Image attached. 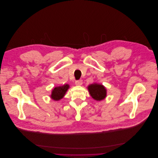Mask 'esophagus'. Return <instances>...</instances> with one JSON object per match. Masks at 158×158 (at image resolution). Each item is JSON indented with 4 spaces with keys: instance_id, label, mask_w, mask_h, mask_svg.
I'll return each instance as SVG.
<instances>
[{
    "instance_id": "1",
    "label": "esophagus",
    "mask_w": 158,
    "mask_h": 158,
    "mask_svg": "<svg viewBox=\"0 0 158 158\" xmlns=\"http://www.w3.org/2000/svg\"><path fill=\"white\" fill-rule=\"evenodd\" d=\"M82 84H83V81H82V80H81L75 81V85H76L77 86H80V85H81Z\"/></svg>"
}]
</instances>
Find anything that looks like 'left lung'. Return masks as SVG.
I'll return each mask as SVG.
<instances>
[{
    "label": "left lung",
    "mask_w": 158,
    "mask_h": 158,
    "mask_svg": "<svg viewBox=\"0 0 158 158\" xmlns=\"http://www.w3.org/2000/svg\"><path fill=\"white\" fill-rule=\"evenodd\" d=\"M90 96L96 101H102L106 97V88L102 84L94 83L87 87Z\"/></svg>",
    "instance_id": "obj_1"
}]
</instances>
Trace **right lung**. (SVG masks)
I'll list each match as a JSON object with an SVG mask.
<instances>
[{
  "label": "right lung",
  "mask_w": 158,
  "mask_h": 158,
  "mask_svg": "<svg viewBox=\"0 0 158 158\" xmlns=\"http://www.w3.org/2000/svg\"><path fill=\"white\" fill-rule=\"evenodd\" d=\"M69 88L70 85L69 84H64V85H60L55 87L52 90L50 98L54 101L60 100L64 97Z\"/></svg>",
  "instance_id": "1"
}]
</instances>
